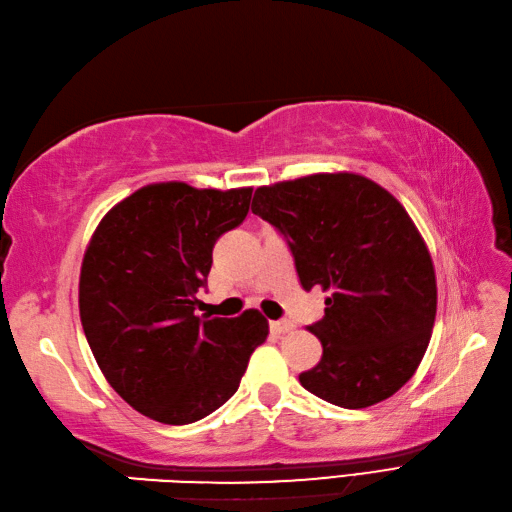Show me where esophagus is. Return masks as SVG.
Returning <instances> with one entry per match:
<instances>
[{
	"instance_id": "34e87169",
	"label": "esophagus",
	"mask_w": 512,
	"mask_h": 512,
	"mask_svg": "<svg viewBox=\"0 0 512 512\" xmlns=\"http://www.w3.org/2000/svg\"><path fill=\"white\" fill-rule=\"evenodd\" d=\"M270 331L274 335H285V333L294 331V324L290 320H274V322H270Z\"/></svg>"
}]
</instances>
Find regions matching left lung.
<instances>
[{"label": "left lung", "mask_w": 512, "mask_h": 512, "mask_svg": "<svg viewBox=\"0 0 512 512\" xmlns=\"http://www.w3.org/2000/svg\"><path fill=\"white\" fill-rule=\"evenodd\" d=\"M251 209L283 233L303 290L329 292L309 326L322 359L300 385L344 409L393 396L437 316L435 266L400 201L363 175L318 173L257 188Z\"/></svg>", "instance_id": "8db88e82"}]
</instances>
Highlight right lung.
Instances as JSON below:
<instances>
[{
  "instance_id": "right-lung-1",
  "label": "right lung",
  "mask_w": 512,
  "mask_h": 512,
  "mask_svg": "<svg viewBox=\"0 0 512 512\" xmlns=\"http://www.w3.org/2000/svg\"><path fill=\"white\" fill-rule=\"evenodd\" d=\"M253 188L149 183L116 203L90 238L80 272V318L99 370L155 422L181 426L214 413L240 387L266 342L257 309L194 316L214 244L248 214Z\"/></svg>"
}]
</instances>
